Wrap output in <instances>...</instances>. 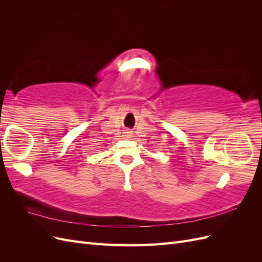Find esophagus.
<instances>
[{"label":"esophagus","instance_id":"34e87169","mask_svg":"<svg viewBox=\"0 0 262 262\" xmlns=\"http://www.w3.org/2000/svg\"><path fill=\"white\" fill-rule=\"evenodd\" d=\"M124 137H131V132H129V131L125 132L124 133Z\"/></svg>","mask_w":262,"mask_h":262}]
</instances>
